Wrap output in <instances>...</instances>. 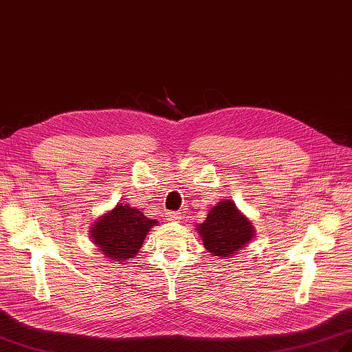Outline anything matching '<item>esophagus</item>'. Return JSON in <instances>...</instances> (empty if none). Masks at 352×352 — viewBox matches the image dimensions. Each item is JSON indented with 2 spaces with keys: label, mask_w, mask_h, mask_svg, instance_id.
I'll return each mask as SVG.
<instances>
[{
  "label": "esophagus",
  "mask_w": 352,
  "mask_h": 352,
  "mask_svg": "<svg viewBox=\"0 0 352 352\" xmlns=\"http://www.w3.org/2000/svg\"><path fill=\"white\" fill-rule=\"evenodd\" d=\"M166 219H168V221H180V219H182V213H178V212H168V213H166Z\"/></svg>",
  "instance_id": "esophagus-1"
}]
</instances>
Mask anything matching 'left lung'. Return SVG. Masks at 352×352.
Masks as SVG:
<instances>
[{
  "label": "left lung",
  "instance_id": "left-lung-1",
  "mask_svg": "<svg viewBox=\"0 0 352 352\" xmlns=\"http://www.w3.org/2000/svg\"><path fill=\"white\" fill-rule=\"evenodd\" d=\"M206 250L213 256L230 257L251 241V222L237 210L233 201H221L208 212L204 223L198 227Z\"/></svg>",
  "mask_w": 352,
  "mask_h": 352
}]
</instances>
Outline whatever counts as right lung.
Listing matches in <instances>:
<instances>
[{
    "label": "right lung",
    "instance_id": "add662e5",
    "mask_svg": "<svg viewBox=\"0 0 352 352\" xmlns=\"http://www.w3.org/2000/svg\"><path fill=\"white\" fill-rule=\"evenodd\" d=\"M155 223V219L146 218L138 208L121 203L94 223L92 242L110 260L122 261L134 257Z\"/></svg>",
    "mask_w": 352,
    "mask_h": 352
}]
</instances>
